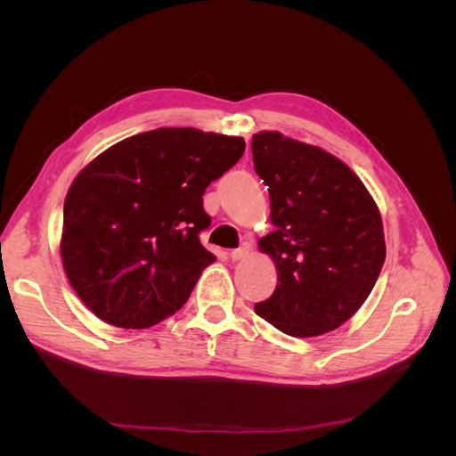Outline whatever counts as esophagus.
Wrapping results in <instances>:
<instances>
[{
  "label": "esophagus",
  "mask_w": 456,
  "mask_h": 456,
  "mask_svg": "<svg viewBox=\"0 0 456 456\" xmlns=\"http://www.w3.org/2000/svg\"><path fill=\"white\" fill-rule=\"evenodd\" d=\"M247 253H249V245H241V247H238V249L230 251V258L232 260H241Z\"/></svg>",
  "instance_id": "obj_1"
}]
</instances>
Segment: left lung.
Wrapping results in <instances>:
<instances>
[{"label":"left lung","mask_w":456,"mask_h":456,"mask_svg":"<svg viewBox=\"0 0 456 456\" xmlns=\"http://www.w3.org/2000/svg\"><path fill=\"white\" fill-rule=\"evenodd\" d=\"M251 148L275 226L258 247L278 268V287L255 312L285 335H323L350 320L379 280V207L348 165L322 148L275 131L253 134Z\"/></svg>","instance_id":"8db88e82"}]
</instances>
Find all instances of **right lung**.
<instances>
[{"label": "right lung", "mask_w": 456, "mask_h": 456, "mask_svg": "<svg viewBox=\"0 0 456 456\" xmlns=\"http://www.w3.org/2000/svg\"><path fill=\"white\" fill-rule=\"evenodd\" d=\"M240 136L154 129L93 159L64 200L61 256L84 305L102 322L144 329L181 310L215 262L200 233L203 194L240 161Z\"/></svg>", "instance_id": "obj_1"}]
</instances>
